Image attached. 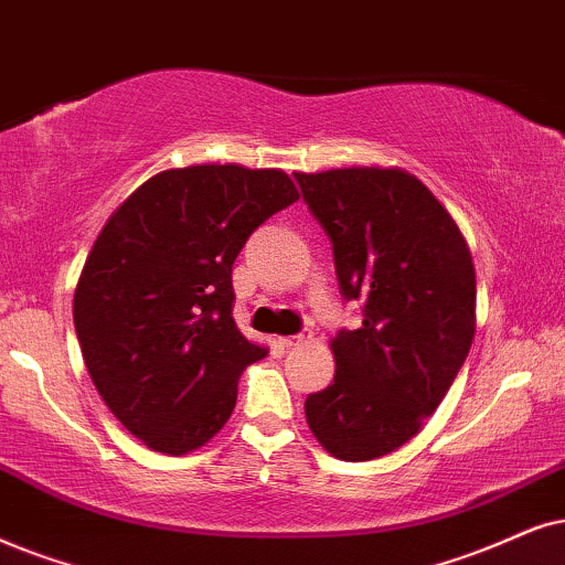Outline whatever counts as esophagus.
Wrapping results in <instances>:
<instances>
[{"label":"esophagus","mask_w":565,"mask_h":565,"mask_svg":"<svg viewBox=\"0 0 565 565\" xmlns=\"http://www.w3.org/2000/svg\"><path fill=\"white\" fill-rule=\"evenodd\" d=\"M305 339H310L307 333H297V335H278V347L281 349H291V347H299Z\"/></svg>","instance_id":"1"}]
</instances>
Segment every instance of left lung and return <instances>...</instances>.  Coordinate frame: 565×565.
<instances>
[{
    "label": "left lung",
    "mask_w": 565,
    "mask_h": 565,
    "mask_svg": "<svg viewBox=\"0 0 565 565\" xmlns=\"http://www.w3.org/2000/svg\"><path fill=\"white\" fill-rule=\"evenodd\" d=\"M295 180L333 245L341 297L362 326L331 341L335 375L305 402L328 454L370 461L438 409L475 339V266L459 226L417 177L352 167Z\"/></svg>",
    "instance_id": "left-lung-1"
}]
</instances>
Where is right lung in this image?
<instances>
[{"label":"right lung","instance_id":"1","mask_svg":"<svg viewBox=\"0 0 565 565\" xmlns=\"http://www.w3.org/2000/svg\"><path fill=\"white\" fill-rule=\"evenodd\" d=\"M297 198L281 169H169L98 234L75 289V333L106 406L153 451L205 446L232 417L242 370L268 354L234 323L232 266Z\"/></svg>","mask_w":565,"mask_h":565}]
</instances>
